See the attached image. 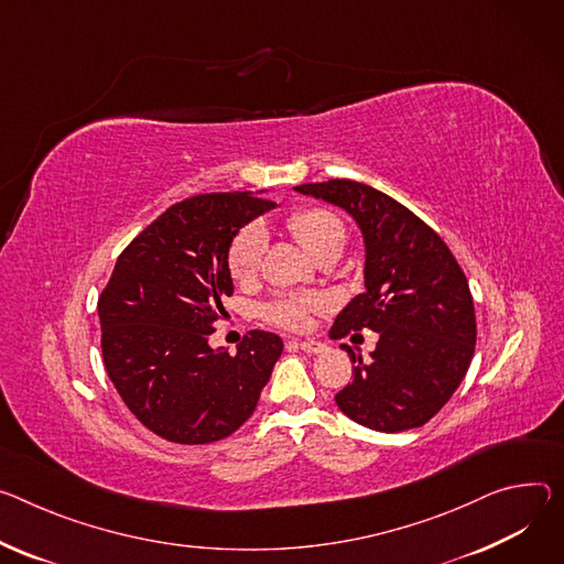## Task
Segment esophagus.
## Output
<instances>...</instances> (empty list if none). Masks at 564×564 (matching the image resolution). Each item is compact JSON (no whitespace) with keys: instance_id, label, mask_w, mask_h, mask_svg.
I'll list each match as a JSON object with an SVG mask.
<instances>
[{"instance_id":"obj_1","label":"esophagus","mask_w":564,"mask_h":564,"mask_svg":"<svg viewBox=\"0 0 564 564\" xmlns=\"http://www.w3.org/2000/svg\"><path fill=\"white\" fill-rule=\"evenodd\" d=\"M290 344L299 346V348L305 350V352H324V350H326V344H324V341H317V339H292Z\"/></svg>"}]
</instances>
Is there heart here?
I'll list each match as a JSON object with an SVG mask.
<instances>
[{"instance_id":"obj_1","label":"heart","mask_w":564,"mask_h":564,"mask_svg":"<svg viewBox=\"0 0 564 564\" xmlns=\"http://www.w3.org/2000/svg\"><path fill=\"white\" fill-rule=\"evenodd\" d=\"M285 229L301 242L315 261L326 253H341L346 245L344 220L324 207H299L285 218ZM265 253V236L259 227L240 229L227 247V270L238 283L251 281L261 270ZM319 308L313 294L283 292L263 305V317L285 330H303L311 315Z\"/></svg>"}]
</instances>
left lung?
Instances as JSON below:
<instances>
[{"mask_svg": "<svg viewBox=\"0 0 564 564\" xmlns=\"http://www.w3.org/2000/svg\"><path fill=\"white\" fill-rule=\"evenodd\" d=\"M346 209L367 242V292L337 315L330 337L352 330L380 335L371 360L355 362L350 382L335 395L341 412L376 432L425 425L464 380L477 341L468 279L443 238L404 204L352 180L296 186Z\"/></svg>", "mask_w": 564, "mask_h": 564, "instance_id": "1", "label": "left lung"}]
</instances>
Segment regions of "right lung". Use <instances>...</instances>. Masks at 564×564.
Returning a JSON list of instances; mask_svg holds the SVG:
<instances>
[{"label":"right lung","mask_w":564,"mask_h":564,"mask_svg":"<svg viewBox=\"0 0 564 564\" xmlns=\"http://www.w3.org/2000/svg\"><path fill=\"white\" fill-rule=\"evenodd\" d=\"M274 202L202 193L175 202L119 253L98 296L100 350L126 406L158 436L204 445L234 434L259 404L283 350L249 330L238 350H212L234 285L227 247Z\"/></svg>","instance_id":"1"}]
</instances>
